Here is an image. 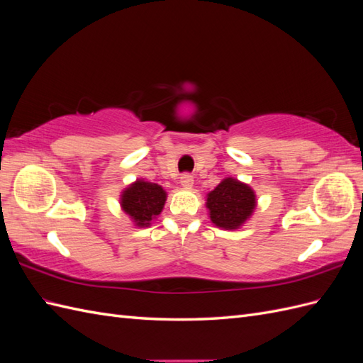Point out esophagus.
<instances>
[{
    "label": "esophagus",
    "instance_id": "esophagus-1",
    "mask_svg": "<svg viewBox=\"0 0 363 363\" xmlns=\"http://www.w3.org/2000/svg\"><path fill=\"white\" fill-rule=\"evenodd\" d=\"M180 183L184 189H191L192 184H194V177L191 174H183L180 177Z\"/></svg>",
    "mask_w": 363,
    "mask_h": 363
}]
</instances>
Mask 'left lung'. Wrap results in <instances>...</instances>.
I'll return each mask as SVG.
<instances>
[{
	"label": "left lung",
	"instance_id": "1",
	"mask_svg": "<svg viewBox=\"0 0 363 363\" xmlns=\"http://www.w3.org/2000/svg\"><path fill=\"white\" fill-rule=\"evenodd\" d=\"M257 200L252 188L235 177H225L206 196L212 224L224 230L242 227L256 211Z\"/></svg>",
	"mask_w": 363,
	"mask_h": 363
}]
</instances>
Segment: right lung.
<instances>
[{
    "mask_svg": "<svg viewBox=\"0 0 363 363\" xmlns=\"http://www.w3.org/2000/svg\"><path fill=\"white\" fill-rule=\"evenodd\" d=\"M167 191L160 184L138 179L121 192L119 204L136 227H148L163 211Z\"/></svg>",
    "mask_w": 363,
    "mask_h": 363,
    "instance_id": "1",
    "label": "right lung"
}]
</instances>
